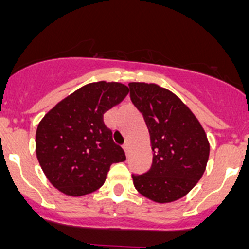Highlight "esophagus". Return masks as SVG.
I'll return each mask as SVG.
<instances>
[{
    "mask_svg": "<svg viewBox=\"0 0 249 249\" xmlns=\"http://www.w3.org/2000/svg\"><path fill=\"white\" fill-rule=\"evenodd\" d=\"M123 149H124L125 154H127V152H129V149H130V144H129V142H125V144L123 145Z\"/></svg>",
    "mask_w": 249,
    "mask_h": 249,
    "instance_id": "esophagus-1",
    "label": "esophagus"
}]
</instances>
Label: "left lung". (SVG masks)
<instances>
[{
	"label": "left lung",
	"instance_id": "1",
	"mask_svg": "<svg viewBox=\"0 0 249 249\" xmlns=\"http://www.w3.org/2000/svg\"><path fill=\"white\" fill-rule=\"evenodd\" d=\"M130 98L142 114L150 134L151 169L133 175L139 194L158 203L182 198L202 178L210 142L187 105L155 83H129Z\"/></svg>",
	"mask_w": 249,
	"mask_h": 249
}]
</instances>
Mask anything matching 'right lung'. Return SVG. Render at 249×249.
Instances as JSON below:
<instances>
[{
	"label": "right lung",
	"instance_id": "right-lung-1",
	"mask_svg": "<svg viewBox=\"0 0 249 249\" xmlns=\"http://www.w3.org/2000/svg\"><path fill=\"white\" fill-rule=\"evenodd\" d=\"M127 93L122 83H89L43 116L36 131V155L55 189L73 197L97 191L111 163L125 161L103 115Z\"/></svg>",
	"mask_w": 249,
	"mask_h": 249
}]
</instances>
